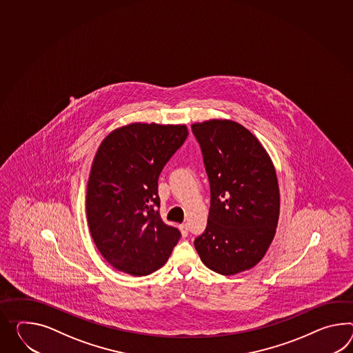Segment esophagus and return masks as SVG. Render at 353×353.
I'll return each instance as SVG.
<instances>
[{"label": "esophagus", "instance_id": "esophagus-1", "mask_svg": "<svg viewBox=\"0 0 353 353\" xmlns=\"http://www.w3.org/2000/svg\"><path fill=\"white\" fill-rule=\"evenodd\" d=\"M180 231L181 233H182V236H183V237H186V236L189 234V227H188V224H180Z\"/></svg>", "mask_w": 353, "mask_h": 353}]
</instances>
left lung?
Listing matches in <instances>:
<instances>
[{"instance_id":"1","label":"left lung","mask_w":353,"mask_h":353,"mask_svg":"<svg viewBox=\"0 0 353 353\" xmlns=\"http://www.w3.org/2000/svg\"><path fill=\"white\" fill-rule=\"evenodd\" d=\"M210 185V209L194 241L201 261L233 275L255 267L274 239L279 188L267 150L249 130L230 120L191 125Z\"/></svg>"}]
</instances>
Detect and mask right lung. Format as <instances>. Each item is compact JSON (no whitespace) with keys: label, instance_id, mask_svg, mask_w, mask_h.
I'll use <instances>...</instances> for the list:
<instances>
[{"label":"right lung","instance_id":"obj_1","mask_svg":"<svg viewBox=\"0 0 353 353\" xmlns=\"http://www.w3.org/2000/svg\"><path fill=\"white\" fill-rule=\"evenodd\" d=\"M188 135L185 125L131 123L98 148L86 189L88 224L102 256L121 272L153 273L180 240L159 214L158 179Z\"/></svg>","mask_w":353,"mask_h":353}]
</instances>
